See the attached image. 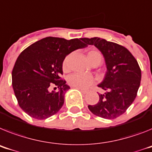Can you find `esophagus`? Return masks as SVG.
<instances>
[{
    "instance_id": "34e87169",
    "label": "esophagus",
    "mask_w": 152,
    "mask_h": 152,
    "mask_svg": "<svg viewBox=\"0 0 152 152\" xmlns=\"http://www.w3.org/2000/svg\"><path fill=\"white\" fill-rule=\"evenodd\" d=\"M79 90L81 91V93H82V94H87V93H88V91H87L83 90V89H80V88H79Z\"/></svg>"
}]
</instances>
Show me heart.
I'll return each instance as SVG.
<instances>
[{"instance_id":"1","label":"heart","mask_w":152,"mask_h":152,"mask_svg":"<svg viewBox=\"0 0 152 152\" xmlns=\"http://www.w3.org/2000/svg\"><path fill=\"white\" fill-rule=\"evenodd\" d=\"M87 58L91 63L97 60H102V55L97 50H91L87 53ZM70 55L66 57L62 64V67L64 71H67L69 69ZM67 81L70 85L72 87L80 89H88L94 84V77L86 74L75 73L70 75Z\"/></svg>"}]
</instances>
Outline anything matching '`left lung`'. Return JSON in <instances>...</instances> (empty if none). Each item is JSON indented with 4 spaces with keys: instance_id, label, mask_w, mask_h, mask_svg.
Here are the masks:
<instances>
[{
    "instance_id": "1",
    "label": "left lung",
    "mask_w": 152,
    "mask_h": 152,
    "mask_svg": "<svg viewBox=\"0 0 152 152\" xmlns=\"http://www.w3.org/2000/svg\"><path fill=\"white\" fill-rule=\"evenodd\" d=\"M86 45H94L102 53L107 71L98 87L106 91L99 101L88 108L96 116L116 118L126 111L135 99L141 71L138 61L124 47L100 37L81 38Z\"/></svg>"
}]
</instances>
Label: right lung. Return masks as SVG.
Listing matches in <instances>:
<instances>
[{
    "instance_id": "right-lung-1",
    "label": "right lung",
    "mask_w": 152,
    "mask_h": 152,
    "mask_svg": "<svg viewBox=\"0 0 152 152\" xmlns=\"http://www.w3.org/2000/svg\"><path fill=\"white\" fill-rule=\"evenodd\" d=\"M81 39L47 37L30 45L20 54L12 71V86L18 104L25 113L37 120L55 115L70 89L63 75L62 64L67 55L87 45ZM56 85L58 92L49 91Z\"/></svg>"
}]
</instances>
